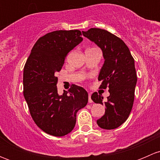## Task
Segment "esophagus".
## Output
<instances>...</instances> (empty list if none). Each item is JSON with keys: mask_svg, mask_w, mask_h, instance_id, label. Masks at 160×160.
I'll use <instances>...</instances> for the list:
<instances>
[{"mask_svg": "<svg viewBox=\"0 0 160 160\" xmlns=\"http://www.w3.org/2000/svg\"><path fill=\"white\" fill-rule=\"evenodd\" d=\"M88 98H89V99H88V101H89V103L93 102V101H92V99H91V94H90V93L88 94Z\"/></svg>", "mask_w": 160, "mask_h": 160, "instance_id": "1", "label": "esophagus"}]
</instances>
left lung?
<instances>
[{"label": "left lung", "mask_w": 160, "mask_h": 160, "mask_svg": "<svg viewBox=\"0 0 160 160\" xmlns=\"http://www.w3.org/2000/svg\"><path fill=\"white\" fill-rule=\"evenodd\" d=\"M82 33L102 50L104 62L98 80L102 81L101 88H108L110 93L106 101L97 92L91 95L93 102L105 105V113L97 124L104 129H114L127 120L133 106L137 83L135 60L125 43L111 32L93 28Z\"/></svg>", "instance_id": "8db88e82"}]
</instances>
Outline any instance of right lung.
Returning a JSON list of instances; mask_svg holds the SVG:
<instances>
[{"instance_id":"right-lung-1","label":"right lung","mask_w":160,"mask_h":160,"mask_svg":"<svg viewBox=\"0 0 160 160\" xmlns=\"http://www.w3.org/2000/svg\"><path fill=\"white\" fill-rule=\"evenodd\" d=\"M79 30H59L38 38L24 67V97L37 126L53 136L61 137L73 129L77 113L88 102V93L72 84L59 95L56 77L67 55L83 41Z\"/></svg>"}]
</instances>
